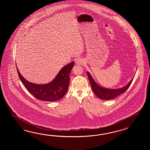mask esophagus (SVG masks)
<instances>
[{
    "instance_id": "obj_1",
    "label": "esophagus",
    "mask_w": 150,
    "mask_h": 150,
    "mask_svg": "<svg viewBox=\"0 0 150 150\" xmlns=\"http://www.w3.org/2000/svg\"><path fill=\"white\" fill-rule=\"evenodd\" d=\"M85 64V62L82 59H78L77 61L76 62V64L77 65H83V64Z\"/></svg>"
}]
</instances>
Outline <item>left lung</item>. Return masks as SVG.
<instances>
[{"label": "left lung", "instance_id": "8db88e82", "mask_svg": "<svg viewBox=\"0 0 150 150\" xmlns=\"http://www.w3.org/2000/svg\"><path fill=\"white\" fill-rule=\"evenodd\" d=\"M87 74L89 79V82L92 87L93 91L99 99L105 100L115 99L116 97L121 95V94L124 93L129 87V86H130L131 83L134 79V78H133L129 81V83H128L127 85H126L125 86L120 88L110 89V88H107L100 86L96 83L95 80L93 78L92 76L91 75V74H89L88 71L87 72Z\"/></svg>", "mask_w": 150, "mask_h": 150}]
</instances>
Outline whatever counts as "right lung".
I'll return each instance as SVG.
<instances>
[{
	"label": "right lung",
	"mask_w": 150,
	"mask_h": 150,
	"mask_svg": "<svg viewBox=\"0 0 150 150\" xmlns=\"http://www.w3.org/2000/svg\"><path fill=\"white\" fill-rule=\"evenodd\" d=\"M74 64V62H72L65 65L51 82L45 84L29 82L20 74L16 67L20 79L29 92L40 100L54 102L62 99L67 92L70 83V74Z\"/></svg>",
	"instance_id": "obj_1"
}]
</instances>
